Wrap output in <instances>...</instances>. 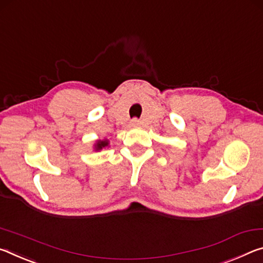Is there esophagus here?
Wrapping results in <instances>:
<instances>
[{
	"label": "esophagus",
	"instance_id": "34e87169",
	"mask_svg": "<svg viewBox=\"0 0 263 263\" xmlns=\"http://www.w3.org/2000/svg\"><path fill=\"white\" fill-rule=\"evenodd\" d=\"M140 124V120L139 119H133L132 120V126H134V127H136V126H139Z\"/></svg>",
	"mask_w": 263,
	"mask_h": 263
}]
</instances>
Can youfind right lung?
Returning <instances> with one entry per match:
<instances>
[{
	"label": "right lung",
	"instance_id": "obj_1",
	"mask_svg": "<svg viewBox=\"0 0 263 263\" xmlns=\"http://www.w3.org/2000/svg\"><path fill=\"white\" fill-rule=\"evenodd\" d=\"M107 145H108V141H107V140H103V141L99 140V141H97V143L94 144V148H96V150H101L102 148L107 147Z\"/></svg>",
	"mask_w": 263,
	"mask_h": 263
}]
</instances>
